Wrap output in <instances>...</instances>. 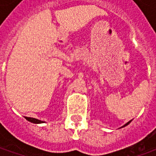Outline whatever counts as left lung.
<instances>
[{
	"instance_id": "obj_1",
	"label": "left lung",
	"mask_w": 156,
	"mask_h": 156,
	"mask_svg": "<svg viewBox=\"0 0 156 156\" xmlns=\"http://www.w3.org/2000/svg\"><path fill=\"white\" fill-rule=\"evenodd\" d=\"M131 121H132V120H130V121H129V122H128V123H126V124H124V125H123V126H122V127H120V128H119V129H121V128H124V127H125V126H127L128 124H129V123H130Z\"/></svg>"
}]
</instances>
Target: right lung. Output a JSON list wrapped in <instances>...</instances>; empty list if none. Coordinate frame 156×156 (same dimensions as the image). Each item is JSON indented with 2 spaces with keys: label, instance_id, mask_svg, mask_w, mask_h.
<instances>
[{
  "label": "right lung",
  "instance_id": "add662e5",
  "mask_svg": "<svg viewBox=\"0 0 156 156\" xmlns=\"http://www.w3.org/2000/svg\"><path fill=\"white\" fill-rule=\"evenodd\" d=\"M26 119H27V120H28L29 122H31V123H33V124H42V123H45L44 121L39 120V119H35V118L26 117Z\"/></svg>",
  "mask_w": 156,
  "mask_h": 156
}]
</instances>
